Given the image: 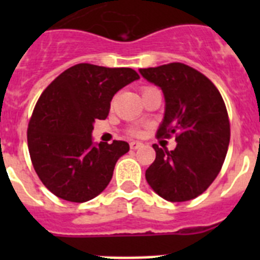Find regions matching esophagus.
<instances>
[{
	"label": "esophagus",
	"mask_w": 260,
	"mask_h": 260,
	"mask_svg": "<svg viewBox=\"0 0 260 260\" xmlns=\"http://www.w3.org/2000/svg\"><path fill=\"white\" fill-rule=\"evenodd\" d=\"M142 146H143V143H141V142H132V143H130V148H132V150H138V148H141Z\"/></svg>",
	"instance_id": "1"
}]
</instances>
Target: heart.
Masks as SVG:
<instances>
[{
    "mask_svg": "<svg viewBox=\"0 0 260 260\" xmlns=\"http://www.w3.org/2000/svg\"><path fill=\"white\" fill-rule=\"evenodd\" d=\"M130 134H133V135H141L142 134V130H141V128L134 127V128H132V130H130Z\"/></svg>",
    "mask_w": 260,
    "mask_h": 260,
    "instance_id": "heart-1",
    "label": "heart"
}]
</instances>
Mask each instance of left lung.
I'll return each mask as SVG.
<instances>
[{
  "label": "left lung",
  "mask_w": 260,
  "mask_h": 260,
  "mask_svg": "<svg viewBox=\"0 0 260 260\" xmlns=\"http://www.w3.org/2000/svg\"><path fill=\"white\" fill-rule=\"evenodd\" d=\"M162 89L165 114L157 138L176 134L173 151L158 148L146 171L148 185L165 201L186 202L203 194L221 171L231 139L226 107L206 75L181 62L141 69Z\"/></svg>",
  "instance_id": "obj_1"
}]
</instances>
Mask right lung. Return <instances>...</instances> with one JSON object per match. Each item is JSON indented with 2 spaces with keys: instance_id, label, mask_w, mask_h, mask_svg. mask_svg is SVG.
I'll use <instances>...</instances> for the list:
<instances>
[{
  "instance_id": "1",
  "label": "right lung",
  "mask_w": 260,
  "mask_h": 260,
  "mask_svg": "<svg viewBox=\"0 0 260 260\" xmlns=\"http://www.w3.org/2000/svg\"><path fill=\"white\" fill-rule=\"evenodd\" d=\"M139 79L130 68L78 63L43 91L32 112L27 143L34 169L50 192L83 203L98 197L113 176L128 143L92 142L95 119L109 114L114 93Z\"/></svg>"
}]
</instances>
